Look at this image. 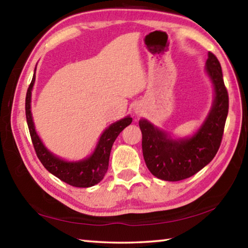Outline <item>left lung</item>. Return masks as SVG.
Segmentation results:
<instances>
[{"mask_svg":"<svg viewBox=\"0 0 248 248\" xmlns=\"http://www.w3.org/2000/svg\"><path fill=\"white\" fill-rule=\"evenodd\" d=\"M205 72L215 87V100L204 123L194 136L173 139L146 119L139 121L143 157L155 177L167 182L190 177L209 164L220 148L229 112V94L221 64L212 52L208 53Z\"/></svg>","mask_w":248,"mask_h":248,"instance_id":"obj_1","label":"left lung"}]
</instances>
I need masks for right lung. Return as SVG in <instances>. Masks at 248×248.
I'll return each mask as SVG.
<instances>
[{
  "instance_id": "obj_1",
  "label": "right lung",
  "mask_w": 248,
  "mask_h": 248,
  "mask_svg": "<svg viewBox=\"0 0 248 248\" xmlns=\"http://www.w3.org/2000/svg\"><path fill=\"white\" fill-rule=\"evenodd\" d=\"M35 78L36 75L33 73L31 83L27 90L25 110H26L29 133H31L33 148H35L39 161L43 163L46 170L59 179H61L62 182L71 185V186L86 188L98 184L104 178L108 170L109 156H110L112 144H114L117 137L119 136V133L132 123V118L130 116H127L125 118L116 121V123L109 125L100 136L96 149L91 156L78 162L64 161V159L58 157L57 155H54L46 148L35 130V124H33L31 110V91L33 83H35Z\"/></svg>"
}]
</instances>
